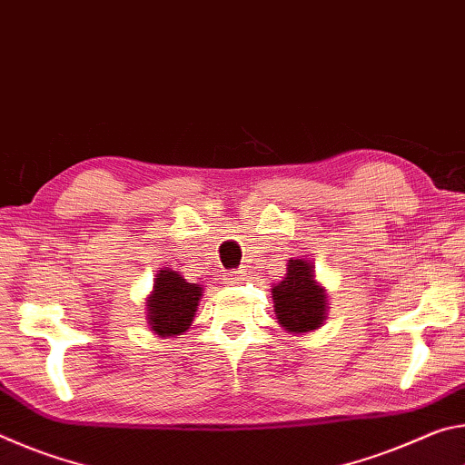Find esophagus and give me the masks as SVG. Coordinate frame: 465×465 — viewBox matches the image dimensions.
I'll return each instance as SVG.
<instances>
[{"label": "esophagus", "mask_w": 465, "mask_h": 465, "mask_svg": "<svg viewBox=\"0 0 465 465\" xmlns=\"http://www.w3.org/2000/svg\"><path fill=\"white\" fill-rule=\"evenodd\" d=\"M246 274H248L246 269H238L233 271L227 279H230V282H240V281H246Z\"/></svg>", "instance_id": "obj_1"}]
</instances>
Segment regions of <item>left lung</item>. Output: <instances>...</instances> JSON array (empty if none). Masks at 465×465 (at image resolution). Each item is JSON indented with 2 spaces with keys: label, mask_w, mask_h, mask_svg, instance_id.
<instances>
[{
  "label": "left lung",
  "mask_w": 465,
  "mask_h": 465,
  "mask_svg": "<svg viewBox=\"0 0 465 465\" xmlns=\"http://www.w3.org/2000/svg\"><path fill=\"white\" fill-rule=\"evenodd\" d=\"M279 324L293 334L312 332L326 320V289L320 287L310 261L295 258L287 264V277L272 287Z\"/></svg>",
  "instance_id": "8db88e82"
}]
</instances>
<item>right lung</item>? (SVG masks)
Wrapping results in <instances>:
<instances>
[{
    "mask_svg": "<svg viewBox=\"0 0 465 465\" xmlns=\"http://www.w3.org/2000/svg\"><path fill=\"white\" fill-rule=\"evenodd\" d=\"M203 295L199 282H188L183 274L163 269L157 272L152 295L147 297V320L157 336H180L193 324Z\"/></svg>",
    "mask_w": 465,
    "mask_h": 465,
    "instance_id": "add662e5",
    "label": "right lung"
}]
</instances>
